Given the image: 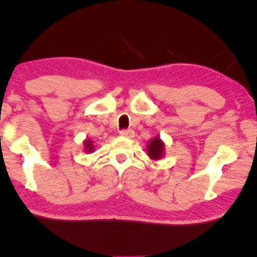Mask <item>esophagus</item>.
<instances>
[{
    "instance_id": "obj_1",
    "label": "esophagus",
    "mask_w": 257,
    "mask_h": 257,
    "mask_svg": "<svg viewBox=\"0 0 257 257\" xmlns=\"http://www.w3.org/2000/svg\"><path fill=\"white\" fill-rule=\"evenodd\" d=\"M120 135H121V136L127 137V138H133L135 136V133H134V130H132V129H123V130H121V132H120Z\"/></svg>"
}]
</instances>
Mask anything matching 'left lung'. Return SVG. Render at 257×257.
Masks as SVG:
<instances>
[{"label": "left lung", "instance_id": "1", "mask_svg": "<svg viewBox=\"0 0 257 257\" xmlns=\"http://www.w3.org/2000/svg\"><path fill=\"white\" fill-rule=\"evenodd\" d=\"M147 155L152 160H160L164 155V143L161 141L160 137L152 139L147 145Z\"/></svg>", "mask_w": 257, "mask_h": 257}]
</instances>
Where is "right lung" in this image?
Returning a JSON list of instances; mask_svg holds the SVG:
<instances>
[{"mask_svg": "<svg viewBox=\"0 0 257 257\" xmlns=\"http://www.w3.org/2000/svg\"><path fill=\"white\" fill-rule=\"evenodd\" d=\"M84 144H85V151L88 152V153H92V152L94 151L93 142L90 141V139H86V141L84 142Z\"/></svg>", "mask_w": 257, "mask_h": 257, "instance_id": "add662e5", "label": "right lung"}]
</instances>
